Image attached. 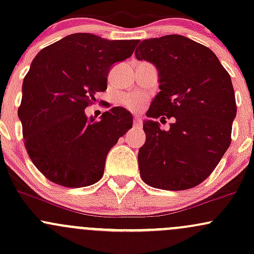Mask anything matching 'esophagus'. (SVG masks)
<instances>
[{"instance_id":"obj_1","label":"esophagus","mask_w":254,"mask_h":254,"mask_svg":"<svg viewBox=\"0 0 254 254\" xmlns=\"http://www.w3.org/2000/svg\"><path fill=\"white\" fill-rule=\"evenodd\" d=\"M132 124L135 127H142V121L139 117H133V121H132Z\"/></svg>"}]
</instances>
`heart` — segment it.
<instances>
[{"mask_svg":"<svg viewBox=\"0 0 254 254\" xmlns=\"http://www.w3.org/2000/svg\"><path fill=\"white\" fill-rule=\"evenodd\" d=\"M144 103V97L138 94H130L127 97L122 98V104L129 110H139Z\"/></svg>","mask_w":254,"mask_h":254,"instance_id":"obj_1","label":"heart"}]
</instances>
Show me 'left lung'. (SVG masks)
Masks as SVG:
<instances>
[{
  "instance_id": "1",
  "label": "left lung",
  "mask_w": 254,
  "mask_h": 254,
  "mask_svg": "<svg viewBox=\"0 0 254 254\" xmlns=\"http://www.w3.org/2000/svg\"><path fill=\"white\" fill-rule=\"evenodd\" d=\"M135 56L159 71L161 90L147 116L176 118L168 131L144 122L142 180L168 191L194 188L212 173L232 141L237 103L228 71L210 49L178 34L143 40Z\"/></svg>"
}]
</instances>
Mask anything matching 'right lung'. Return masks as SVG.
<instances>
[{
  "mask_svg": "<svg viewBox=\"0 0 254 254\" xmlns=\"http://www.w3.org/2000/svg\"><path fill=\"white\" fill-rule=\"evenodd\" d=\"M137 43L74 33L44 48L33 60L17 115L28 156L52 183L83 188L101 179L107 154L132 127V116L113 107L100 121H88L84 109L107 89L111 66L129 58Z\"/></svg>",
  "mask_w": 254,
  "mask_h": 254,
  "instance_id": "right-lung-1",
  "label": "right lung"
}]
</instances>
